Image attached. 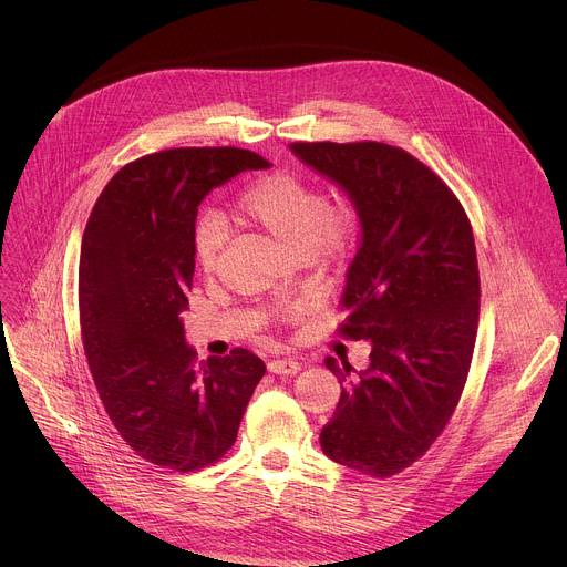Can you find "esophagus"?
Here are the masks:
<instances>
[{
  "label": "esophagus",
  "instance_id": "34e87169",
  "mask_svg": "<svg viewBox=\"0 0 567 567\" xmlns=\"http://www.w3.org/2000/svg\"><path fill=\"white\" fill-rule=\"evenodd\" d=\"M300 370V363L296 359H274L269 361V372L274 374H296Z\"/></svg>",
  "mask_w": 567,
  "mask_h": 567
}]
</instances>
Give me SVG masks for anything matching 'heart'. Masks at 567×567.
<instances>
[{"label":"heart","instance_id":"heart-1","mask_svg":"<svg viewBox=\"0 0 567 567\" xmlns=\"http://www.w3.org/2000/svg\"><path fill=\"white\" fill-rule=\"evenodd\" d=\"M237 217L269 233L289 254L322 269H339L361 233V208L352 195L328 197L318 182L289 171L262 175L239 193ZM228 241L217 210H204L195 224V260L213 274Z\"/></svg>","mask_w":567,"mask_h":567}]
</instances>
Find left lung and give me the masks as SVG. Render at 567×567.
<instances>
[{
    "mask_svg": "<svg viewBox=\"0 0 567 567\" xmlns=\"http://www.w3.org/2000/svg\"><path fill=\"white\" fill-rule=\"evenodd\" d=\"M291 152L361 208L339 334L370 341V365L350 379L348 361L326 359L343 390L320 449L390 477L433 446L466 383L480 313L471 221L453 190L401 147L296 141Z\"/></svg>",
    "mask_w": 567,
    "mask_h": 567,
    "instance_id": "8db88e82",
    "label": "left lung"
}]
</instances>
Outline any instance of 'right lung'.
I'll return each instance as SVG.
<instances>
[{"label":"right lung","mask_w":567,"mask_h":567,"mask_svg":"<svg viewBox=\"0 0 567 567\" xmlns=\"http://www.w3.org/2000/svg\"><path fill=\"white\" fill-rule=\"evenodd\" d=\"M271 164L241 147H173L123 166L90 215L78 269L80 334L103 406L143 460L179 473L235 444L267 365L235 348L197 361L182 311L202 199Z\"/></svg>","instance_id":"right-lung-1"}]
</instances>
